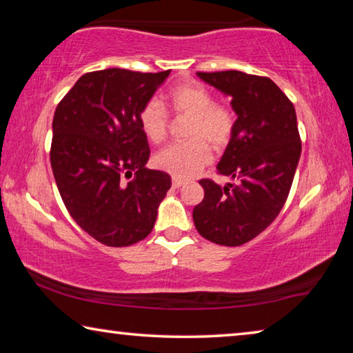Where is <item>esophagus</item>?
<instances>
[{"label":"esophagus","instance_id":"1","mask_svg":"<svg viewBox=\"0 0 353 353\" xmlns=\"http://www.w3.org/2000/svg\"><path fill=\"white\" fill-rule=\"evenodd\" d=\"M185 182L181 179H172V188H181Z\"/></svg>","mask_w":353,"mask_h":353}]
</instances>
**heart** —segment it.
<instances>
[{
    "label": "heart",
    "mask_w": 353,
    "mask_h": 353,
    "mask_svg": "<svg viewBox=\"0 0 353 353\" xmlns=\"http://www.w3.org/2000/svg\"><path fill=\"white\" fill-rule=\"evenodd\" d=\"M176 115L190 117L185 129L187 141L174 143L155 154L157 168L176 179H191L212 162L210 145L216 151L229 145L235 130V117L229 107L216 104L213 94L196 82H185L166 97ZM139 124L151 143H162L168 134L170 119L159 99H149L140 107Z\"/></svg>",
    "instance_id": "obj_1"
}]
</instances>
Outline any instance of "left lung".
<instances>
[{
    "label": "left lung",
    "mask_w": 353,
    "mask_h": 353,
    "mask_svg": "<svg viewBox=\"0 0 353 353\" xmlns=\"http://www.w3.org/2000/svg\"><path fill=\"white\" fill-rule=\"evenodd\" d=\"M198 76L230 98L238 117L216 166L238 183L199 181L204 199L194 207L193 221L205 240L241 246L277 218L288 198L302 151L296 110L270 77L235 70Z\"/></svg>",
    "instance_id": "1"
}]
</instances>
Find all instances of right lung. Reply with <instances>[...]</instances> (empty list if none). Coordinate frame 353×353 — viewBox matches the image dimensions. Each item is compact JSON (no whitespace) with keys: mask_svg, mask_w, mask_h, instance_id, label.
<instances>
[{"mask_svg":"<svg viewBox=\"0 0 353 353\" xmlns=\"http://www.w3.org/2000/svg\"><path fill=\"white\" fill-rule=\"evenodd\" d=\"M168 76L170 70L93 71L54 112L50 159L59 193L77 225L105 246L145 240L171 188L170 174L146 168L151 151L137 118Z\"/></svg>","mask_w":353,"mask_h":353,"instance_id":"1","label":"right lung"}]
</instances>
